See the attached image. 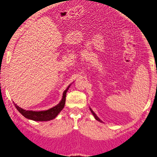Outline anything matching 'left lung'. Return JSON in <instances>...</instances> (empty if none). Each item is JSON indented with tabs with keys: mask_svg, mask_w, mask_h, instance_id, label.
<instances>
[{
	"mask_svg": "<svg viewBox=\"0 0 157 157\" xmlns=\"http://www.w3.org/2000/svg\"><path fill=\"white\" fill-rule=\"evenodd\" d=\"M90 111H91L92 113H93V116H94V117L95 118V119H96L97 121H99V122H102V121H101V120H100L99 118H98V116H97L96 114H95V113H94V112L93 111V110L91 109V108H90Z\"/></svg>",
	"mask_w": 157,
	"mask_h": 157,
	"instance_id": "left-lung-1",
	"label": "left lung"
}]
</instances>
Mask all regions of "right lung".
<instances>
[{
  "label": "right lung",
  "instance_id": "obj_1",
  "mask_svg": "<svg viewBox=\"0 0 157 157\" xmlns=\"http://www.w3.org/2000/svg\"><path fill=\"white\" fill-rule=\"evenodd\" d=\"M71 84L64 91L63 95V99L60 101V102L57 105L54 106L52 108L45 110V111H29V110H25L21 108L19 106H17L16 104H14L15 107H16V109L18 110L20 113L22 114L24 117L33 120V121H48L55 118L57 116V115L60 112L61 110H62L64 107V104H65V101H66V94Z\"/></svg>",
  "mask_w": 157,
  "mask_h": 157
}]
</instances>
